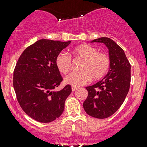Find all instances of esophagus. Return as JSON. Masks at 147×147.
<instances>
[{"mask_svg":"<svg viewBox=\"0 0 147 147\" xmlns=\"http://www.w3.org/2000/svg\"><path fill=\"white\" fill-rule=\"evenodd\" d=\"M78 89V87H75V86H72V91H75V90H77Z\"/></svg>","mask_w":147,"mask_h":147,"instance_id":"obj_1","label":"esophagus"}]
</instances>
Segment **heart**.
I'll use <instances>...</instances> for the list:
<instances>
[{"label": "heart", "instance_id": "1", "mask_svg": "<svg viewBox=\"0 0 147 147\" xmlns=\"http://www.w3.org/2000/svg\"><path fill=\"white\" fill-rule=\"evenodd\" d=\"M77 57L83 60L80 66V71L73 72L65 78L67 84L73 86L86 84L91 80H99L105 76L110 66V58L107 53L97 51V49L88 44H82L73 49ZM55 64L63 74H67L72 69V57L61 53L57 56Z\"/></svg>", "mask_w": 147, "mask_h": 147}]
</instances>
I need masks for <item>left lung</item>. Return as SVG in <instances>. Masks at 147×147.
I'll list each match as a JSON object with an SVG mask.
<instances>
[{"instance_id":"8db88e82","label":"left lung","mask_w":147,"mask_h":147,"mask_svg":"<svg viewBox=\"0 0 147 147\" xmlns=\"http://www.w3.org/2000/svg\"><path fill=\"white\" fill-rule=\"evenodd\" d=\"M109 49L110 67L107 75L94 85L86 87L88 96L83 103L87 115L97 119L112 116L127 97L131 82V65L121 47L109 38L93 40Z\"/></svg>"}]
</instances>
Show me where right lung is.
<instances>
[{
    "label": "right lung",
    "instance_id": "right-lung-1",
    "mask_svg": "<svg viewBox=\"0 0 147 147\" xmlns=\"http://www.w3.org/2000/svg\"><path fill=\"white\" fill-rule=\"evenodd\" d=\"M71 41L42 39L28 47L18 58L13 72V87L22 109L39 122L48 123L63 114L65 102L72 92L55 64L57 56Z\"/></svg>",
    "mask_w": 147,
    "mask_h": 147
}]
</instances>
